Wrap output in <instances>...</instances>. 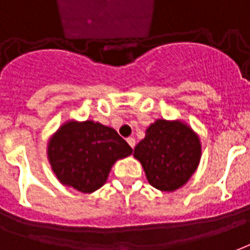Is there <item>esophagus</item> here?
Here are the masks:
<instances>
[{
  "label": "esophagus",
  "mask_w": 250,
  "mask_h": 250,
  "mask_svg": "<svg viewBox=\"0 0 250 250\" xmlns=\"http://www.w3.org/2000/svg\"><path fill=\"white\" fill-rule=\"evenodd\" d=\"M127 143L130 144L131 148H135V144H136V142H135V138H127Z\"/></svg>",
  "instance_id": "34e87169"
}]
</instances>
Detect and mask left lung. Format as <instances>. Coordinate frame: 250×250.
<instances>
[{"label": "left lung", "mask_w": 250, "mask_h": 250, "mask_svg": "<svg viewBox=\"0 0 250 250\" xmlns=\"http://www.w3.org/2000/svg\"><path fill=\"white\" fill-rule=\"evenodd\" d=\"M200 140L182 122L156 120L134 149L149 184L172 192L184 186L199 166Z\"/></svg>", "instance_id": "8db88e82"}]
</instances>
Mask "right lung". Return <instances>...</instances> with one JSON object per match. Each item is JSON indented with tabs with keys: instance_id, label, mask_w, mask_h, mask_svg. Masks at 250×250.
I'll use <instances>...</instances> for the list:
<instances>
[{
	"instance_id": "add662e5",
	"label": "right lung",
	"mask_w": 250,
	"mask_h": 250,
	"mask_svg": "<svg viewBox=\"0 0 250 250\" xmlns=\"http://www.w3.org/2000/svg\"><path fill=\"white\" fill-rule=\"evenodd\" d=\"M47 152L62 184L90 193L106 183L111 166L131 155L132 148L114 128L87 120L62 125Z\"/></svg>"
}]
</instances>
